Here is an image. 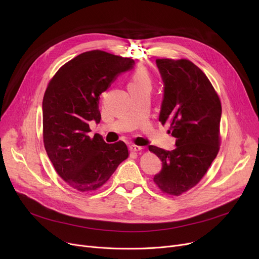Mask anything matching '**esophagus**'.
<instances>
[{"instance_id": "34e87169", "label": "esophagus", "mask_w": 259, "mask_h": 259, "mask_svg": "<svg viewBox=\"0 0 259 259\" xmlns=\"http://www.w3.org/2000/svg\"><path fill=\"white\" fill-rule=\"evenodd\" d=\"M130 150L133 152H140L143 150V147L138 146V145H131L130 146Z\"/></svg>"}]
</instances>
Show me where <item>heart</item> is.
<instances>
[{
    "mask_svg": "<svg viewBox=\"0 0 259 259\" xmlns=\"http://www.w3.org/2000/svg\"><path fill=\"white\" fill-rule=\"evenodd\" d=\"M149 85L150 84V78H149L148 71L145 67H139L137 70L134 71L132 75V79L130 81L129 86H137V85Z\"/></svg>",
    "mask_w": 259,
    "mask_h": 259,
    "instance_id": "1",
    "label": "heart"
}]
</instances>
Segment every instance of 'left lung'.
Wrapping results in <instances>:
<instances>
[{
	"label": "left lung",
	"mask_w": 259,
	"mask_h": 259,
	"mask_svg": "<svg viewBox=\"0 0 259 259\" xmlns=\"http://www.w3.org/2000/svg\"><path fill=\"white\" fill-rule=\"evenodd\" d=\"M164 80V100L159 113L161 125L176 139V148L165 151L149 146L162 161L153 179L162 193L180 196L205 176L220 151L222 103L211 81L187 59H157Z\"/></svg>",
	"instance_id": "left-lung-1"
}]
</instances>
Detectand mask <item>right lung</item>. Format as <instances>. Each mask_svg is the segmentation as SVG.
Segmentation results:
<instances>
[{
    "label": "right lung",
    "mask_w": 259,
    "mask_h": 259,
    "mask_svg": "<svg viewBox=\"0 0 259 259\" xmlns=\"http://www.w3.org/2000/svg\"><path fill=\"white\" fill-rule=\"evenodd\" d=\"M129 58L91 50L64 64L53 75L43 99V141L62 180L79 192L97 191L128 158L127 145L91 139L89 121L100 122V95L121 72L133 67Z\"/></svg>",
    "instance_id": "add662e5"
}]
</instances>
